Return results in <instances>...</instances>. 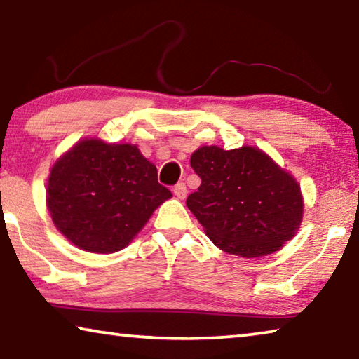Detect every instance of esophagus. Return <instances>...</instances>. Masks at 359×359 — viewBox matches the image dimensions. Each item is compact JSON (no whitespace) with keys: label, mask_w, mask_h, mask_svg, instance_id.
<instances>
[{"label":"esophagus","mask_w":359,"mask_h":359,"mask_svg":"<svg viewBox=\"0 0 359 359\" xmlns=\"http://www.w3.org/2000/svg\"><path fill=\"white\" fill-rule=\"evenodd\" d=\"M172 191H174V194L179 199H185L187 198V193H188L187 191V185L184 184V182H179V184H175L174 188H172Z\"/></svg>","instance_id":"esophagus-1"}]
</instances>
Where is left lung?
Wrapping results in <instances>:
<instances>
[{"label":"left lung","instance_id":"1","mask_svg":"<svg viewBox=\"0 0 359 359\" xmlns=\"http://www.w3.org/2000/svg\"><path fill=\"white\" fill-rule=\"evenodd\" d=\"M190 165L201 185L187 208L223 252L264 257L293 238L302 218L301 188L263 151L204 145Z\"/></svg>","mask_w":359,"mask_h":359}]
</instances>
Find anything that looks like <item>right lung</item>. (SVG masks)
Returning a JSON list of instances; mask_svg holds the SVG:
<instances>
[{"label": "right lung", "mask_w": 359, "mask_h": 359, "mask_svg": "<svg viewBox=\"0 0 359 359\" xmlns=\"http://www.w3.org/2000/svg\"><path fill=\"white\" fill-rule=\"evenodd\" d=\"M172 196L136 145L90 139L53 165L47 184L52 220L72 244L93 253L126 247Z\"/></svg>", "instance_id": "1"}]
</instances>
